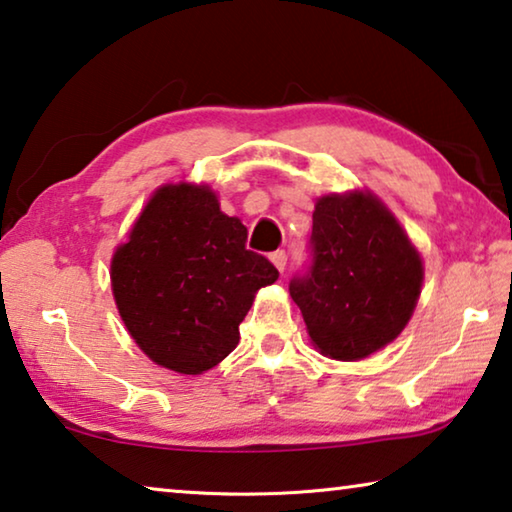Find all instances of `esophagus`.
Listing matches in <instances>:
<instances>
[{
  "instance_id": "1",
  "label": "esophagus",
  "mask_w": 512,
  "mask_h": 512,
  "mask_svg": "<svg viewBox=\"0 0 512 512\" xmlns=\"http://www.w3.org/2000/svg\"><path fill=\"white\" fill-rule=\"evenodd\" d=\"M271 262L275 264V269H278L280 273L285 271V266H287V253H285V250H275V253H271Z\"/></svg>"
}]
</instances>
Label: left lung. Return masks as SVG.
<instances>
[{"label": "left lung", "instance_id": "obj_1", "mask_svg": "<svg viewBox=\"0 0 512 512\" xmlns=\"http://www.w3.org/2000/svg\"><path fill=\"white\" fill-rule=\"evenodd\" d=\"M424 266L399 221L373 193H330L312 214L310 266L289 282L314 346L362 360L401 335Z\"/></svg>", "mask_w": 512, "mask_h": 512}]
</instances>
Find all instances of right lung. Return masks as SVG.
I'll return each mask as SVG.
<instances>
[{
    "label": "right lung",
    "instance_id": "1",
    "mask_svg": "<svg viewBox=\"0 0 512 512\" xmlns=\"http://www.w3.org/2000/svg\"><path fill=\"white\" fill-rule=\"evenodd\" d=\"M246 239L209 186L154 191L111 259L118 312L152 362L198 376L234 351L255 294L280 275Z\"/></svg>",
    "mask_w": 512,
    "mask_h": 512
}]
</instances>
